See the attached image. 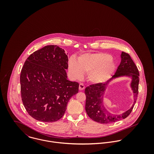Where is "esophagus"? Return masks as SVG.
Segmentation results:
<instances>
[{"label": "esophagus", "instance_id": "34e87169", "mask_svg": "<svg viewBox=\"0 0 154 154\" xmlns=\"http://www.w3.org/2000/svg\"><path fill=\"white\" fill-rule=\"evenodd\" d=\"M85 86L84 85V84H79V89L80 90V91H82V90H84V89H85Z\"/></svg>", "mask_w": 154, "mask_h": 154}]
</instances>
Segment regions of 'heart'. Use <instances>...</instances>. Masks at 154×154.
I'll return each mask as SVG.
<instances>
[{"instance_id": "b5f03b06", "label": "heart", "mask_w": 154, "mask_h": 154, "mask_svg": "<svg viewBox=\"0 0 154 154\" xmlns=\"http://www.w3.org/2000/svg\"><path fill=\"white\" fill-rule=\"evenodd\" d=\"M116 65L110 54L104 53H86L79 56L76 61L71 58L68 62V72L73 79H79L87 72V80L98 84L109 80L115 71Z\"/></svg>"}]
</instances>
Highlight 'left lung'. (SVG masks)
Listing matches in <instances>:
<instances>
[{"instance_id": "8db88e82", "label": "left lung", "mask_w": 154, "mask_h": 154, "mask_svg": "<svg viewBox=\"0 0 154 154\" xmlns=\"http://www.w3.org/2000/svg\"><path fill=\"white\" fill-rule=\"evenodd\" d=\"M120 57V65L110 79L104 83L91 85L85 89L87 97L86 112L92 120L101 124L111 123L126 118L131 114L137 97L139 82V73L137 67L129 54L122 51ZM122 77H127L131 79L130 87L134 94V101L129 109L120 114H114L110 113L105 107L103 103V95L110 82L116 79Z\"/></svg>"}]
</instances>
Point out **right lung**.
<instances>
[{
    "instance_id": "1",
    "label": "right lung",
    "mask_w": 154,
    "mask_h": 154,
    "mask_svg": "<svg viewBox=\"0 0 154 154\" xmlns=\"http://www.w3.org/2000/svg\"><path fill=\"white\" fill-rule=\"evenodd\" d=\"M68 58L57 45H46L25 60L21 75L23 104L34 119L54 122L64 115L70 98L78 92L79 84L67 79Z\"/></svg>"
}]
</instances>
